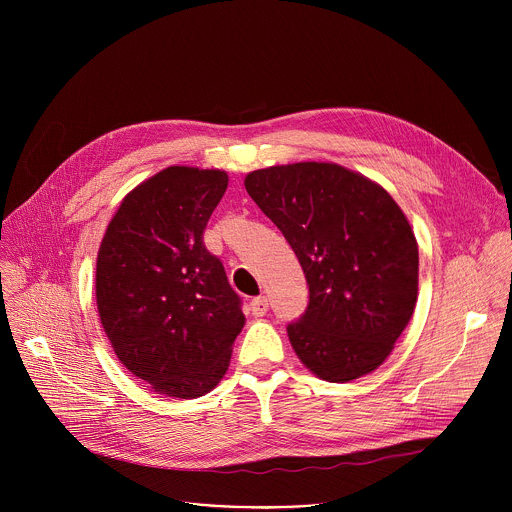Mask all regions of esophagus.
<instances>
[{
  "label": "esophagus",
  "instance_id": "34e87169",
  "mask_svg": "<svg viewBox=\"0 0 512 512\" xmlns=\"http://www.w3.org/2000/svg\"><path fill=\"white\" fill-rule=\"evenodd\" d=\"M267 310H269V304H267V298H265V296H259V298L251 300V312H253L255 318L265 316Z\"/></svg>",
  "mask_w": 512,
  "mask_h": 512
}]
</instances>
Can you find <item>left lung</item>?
Returning a JSON list of instances; mask_svg holds the SVG:
<instances>
[{"instance_id": "obj_1", "label": "left lung", "mask_w": 512, "mask_h": 512, "mask_svg": "<svg viewBox=\"0 0 512 512\" xmlns=\"http://www.w3.org/2000/svg\"><path fill=\"white\" fill-rule=\"evenodd\" d=\"M245 188L310 285L306 314L287 326L304 367L328 383L377 371L417 302L419 249L401 206L375 180L332 162L255 170Z\"/></svg>"}]
</instances>
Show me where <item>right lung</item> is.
<instances>
[{
    "label": "right lung",
    "instance_id": "add662e5",
    "mask_svg": "<svg viewBox=\"0 0 512 512\" xmlns=\"http://www.w3.org/2000/svg\"><path fill=\"white\" fill-rule=\"evenodd\" d=\"M227 186L216 168L154 174L125 194L97 253L101 326L125 369L164 397L210 393L245 326L223 263L202 243Z\"/></svg>",
    "mask_w": 512,
    "mask_h": 512
}]
</instances>
